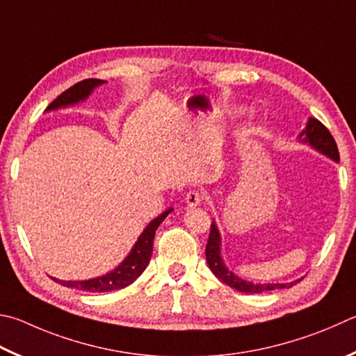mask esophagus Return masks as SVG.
<instances>
[{"label":"esophagus","instance_id":"1","mask_svg":"<svg viewBox=\"0 0 356 356\" xmlns=\"http://www.w3.org/2000/svg\"><path fill=\"white\" fill-rule=\"evenodd\" d=\"M202 200H204V195L200 191H196V190H193V191H188L186 193V196H185V202H186V205L188 207H197L199 204H202Z\"/></svg>","mask_w":356,"mask_h":356}]
</instances>
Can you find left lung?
Instances as JSON below:
<instances>
[{
	"instance_id": "left-lung-1",
	"label": "left lung",
	"mask_w": 356,
	"mask_h": 356,
	"mask_svg": "<svg viewBox=\"0 0 356 356\" xmlns=\"http://www.w3.org/2000/svg\"><path fill=\"white\" fill-rule=\"evenodd\" d=\"M297 138H299V143L309 145L314 151L324 154L325 157L336 161V163L339 161V152H338V146H336V141L332 137V134L328 132V129L322 124L319 120L308 118L305 129H303ZM221 244H222L221 234H219L216 222L213 221L209 241H207V248H205L207 263H209V268L211 273L215 274L219 280L225 283L227 286L240 291V293L261 294V293H268V291H274L279 288H291L302 280V279H297L289 283H254V282L244 280L225 266V263L222 260V254H221Z\"/></svg>"
}]
</instances>
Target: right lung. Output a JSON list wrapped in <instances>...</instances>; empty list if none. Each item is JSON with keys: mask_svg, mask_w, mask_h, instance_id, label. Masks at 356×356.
<instances>
[{"mask_svg": "<svg viewBox=\"0 0 356 356\" xmlns=\"http://www.w3.org/2000/svg\"><path fill=\"white\" fill-rule=\"evenodd\" d=\"M102 83H106V81L86 79L77 82L73 87L65 90L60 96H57L44 112L59 111V108L74 106L77 102L86 101L88 96L93 93V90L101 87ZM171 211L172 207L165 210L161 215H159L156 219H152V221L146 225V229L141 232V235L138 236V240L135 241L134 248L129 252V255L113 270H111V273L88 280H59L54 279V277L53 280L67 288H76L79 291H87V293H111V291L121 289L131 285V283H134L141 274H143V270L146 269L147 264H149L156 230L159 229L161 221H163Z\"/></svg>", "mask_w": 356, "mask_h": 356, "instance_id": "right-lung-1", "label": "right lung"}]
</instances>
